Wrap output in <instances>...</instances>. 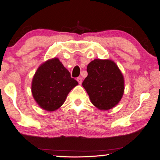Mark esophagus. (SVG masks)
<instances>
[{"mask_svg": "<svg viewBox=\"0 0 160 160\" xmlns=\"http://www.w3.org/2000/svg\"><path fill=\"white\" fill-rule=\"evenodd\" d=\"M77 80H78V82H79V84H81V83H82V78H81L80 77H78V78H77Z\"/></svg>", "mask_w": 160, "mask_h": 160, "instance_id": "esophagus-1", "label": "esophagus"}]
</instances>
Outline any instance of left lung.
Wrapping results in <instances>:
<instances>
[{
	"instance_id": "left-lung-1",
	"label": "left lung",
	"mask_w": 160,
	"mask_h": 160,
	"mask_svg": "<svg viewBox=\"0 0 160 160\" xmlns=\"http://www.w3.org/2000/svg\"><path fill=\"white\" fill-rule=\"evenodd\" d=\"M87 72L82 85L91 103L102 111L116 106L124 92V79L116 64L110 59H95L88 64Z\"/></svg>"
}]
</instances>
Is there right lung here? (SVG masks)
Segmentation results:
<instances>
[{
	"instance_id": "1",
	"label": "right lung",
	"mask_w": 160,
	"mask_h": 160,
	"mask_svg": "<svg viewBox=\"0 0 160 160\" xmlns=\"http://www.w3.org/2000/svg\"><path fill=\"white\" fill-rule=\"evenodd\" d=\"M78 85L59 59L53 58L37 69L32 80V92L42 108L54 111L65 103L69 92Z\"/></svg>"
}]
</instances>
